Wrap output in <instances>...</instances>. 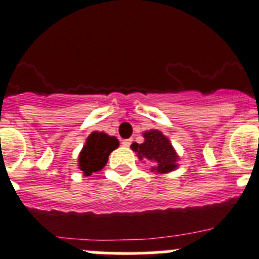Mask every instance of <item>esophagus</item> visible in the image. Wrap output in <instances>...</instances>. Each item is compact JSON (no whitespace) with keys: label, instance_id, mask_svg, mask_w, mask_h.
I'll return each mask as SVG.
<instances>
[{"label":"esophagus","instance_id":"obj_1","mask_svg":"<svg viewBox=\"0 0 259 259\" xmlns=\"http://www.w3.org/2000/svg\"><path fill=\"white\" fill-rule=\"evenodd\" d=\"M122 145L125 147H129L130 145H132V140H123L122 141Z\"/></svg>","mask_w":259,"mask_h":259}]
</instances>
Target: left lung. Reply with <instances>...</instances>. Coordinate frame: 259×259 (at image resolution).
Returning <instances> with one entry per match:
<instances>
[{"mask_svg":"<svg viewBox=\"0 0 259 259\" xmlns=\"http://www.w3.org/2000/svg\"><path fill=\"white\" fill-rule=\"evenodd\" d=\"M142 143H132V150L140 160H149L153 163L151 171L156 174H167L178 168L177 150L174 149L171 141L162 132L156 129L146 130L142 133Z\"/></svg>","mask_w":259,"mask_h":259,"instance_id":"8db88e82","label":"left lung"}]
</instances>
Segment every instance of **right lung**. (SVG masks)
Wrapping results in <instances>:
<instances>
[{"instance_id": "1", "label": "right lung", "mask_w": 259, "mask_h": 259, "mask_svg": "<svg viewBox=\"0 0 259 259\" xmlns=\"http://www.w3.org/2000/svg\"><path fill=\"white\" fill-rule=\"evenodd\" d=\"M118 145L116 137L108 136L104 132H92L89 134L77 158V166L84 177H91L93 172L103 170L109 154L116 150Z\"/></svg>"}]
</instances>
